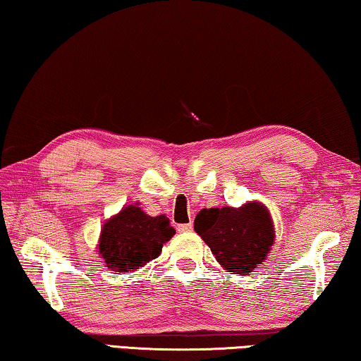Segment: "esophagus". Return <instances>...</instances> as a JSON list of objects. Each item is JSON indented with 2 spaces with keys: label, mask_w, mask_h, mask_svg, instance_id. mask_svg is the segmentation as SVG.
Wrapping results in <instances>:
<instances>
[{
  "label": "esophagus",
  "mask_w": 361,
  "mask_h": 361,
  "mask_svg": "<svg viewBox=\"0 0 361 361\" xmlns=\"http://www.w3.org/2000/svg\"><path fill=\"white\" fill-rule=\"evenodd\" d=\"M177 230L180 233H187V231H192L193 230V224H182V225H177Z\"/></svg>",
  "instance_id": "esophagus-1"
}]
</instances>
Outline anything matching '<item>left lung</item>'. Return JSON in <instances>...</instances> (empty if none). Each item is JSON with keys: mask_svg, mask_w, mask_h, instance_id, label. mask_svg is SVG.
<instances>
[{"mask_svg": "<svg viewBox=\"0 0 361 361\" xmlns=\"http://www.w3.org/2000/svg\"><path fill=\"white\" fill-rule=\"evenodd\" d=\"M195 231L207 244L220 267L231 274H247L267 260L276 231L268 207L249 201L241 207H211L195 217Z\"/></svg>", "mask_w": 361, "mask_h": 361, "instance_id": "8db88e82", "label": "left lung"}]
</instances>
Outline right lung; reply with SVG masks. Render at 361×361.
Here are the masks:
<instances>
[{
  "label": "right lung",
  "mask_w": 361,
  "mask_h": 361,
  "mask_svg": "<svg viewBox=\"0 0 361 361\" xmlns=\"http://www.w3.org/2000/svg\"><path fill=\"white\" fill-rule=\"evenodd\" d=\"M174 233L164 216L150 217L139 203L128 204L101 226L97 252L109 271L133 273L155 260Z\"/></svg>",
  "instance_id": "right-lung-1"
}]
</instances>
